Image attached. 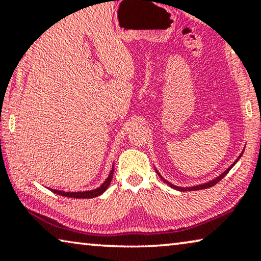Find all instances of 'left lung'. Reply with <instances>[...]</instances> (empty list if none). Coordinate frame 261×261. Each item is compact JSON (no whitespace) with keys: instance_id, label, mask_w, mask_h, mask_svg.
Listing matches in <instances>:
<instances>
[{"instance_id":"left-lung-1","label":"left lung","mask_w":261,"mask_h":261,"mask_svg":"<svg viewBox=\"0 0 261 261\" xmlns=\"http://www.w3.org/2000/svg\"><path fill=\"white\" fill-rule=\"evenodd\" d=\"M242 153H244V152H241V155H240L239 157H238V160L236 161V162H234V163L232 164V166H230L228 169H227L226 171H223L221 175L218 176V177L214 178V179H212V181H209V182H207V183H203V185H199V186H194V187H186V188H183V187H177V186H175V185H171L170 182H168L167 179H164V178L162 177V176H161V174H160L159 171H157V170H156V171H157V174L160 175V177L163 179V182H166L167 185H169V186L171 187V188H174V189H176V190H179V192H188V190H189V192H190V190H200V189H207V188H209V187H213V186H214V185H216V183H218L219 181H221V179H222L223 177H225V176H226L227 174H228V171L230 170V169H232L234 166H236V163L238 162V161H239V159H240V157L242 156Z\"/></svg>"}]
</instances>
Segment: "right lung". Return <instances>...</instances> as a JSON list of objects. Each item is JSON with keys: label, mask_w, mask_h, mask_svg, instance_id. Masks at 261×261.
I'll use <instances>...</instances> for the list:
<instances>
[{"label": "right lung", "mask_w": 261, "mask_h": 261, "mask_svg": "<svg viewBox=\"0 0 261 261\" xmlns=\"http://www.w3.org/2000/svg\"><path fill=\"white\" fill-rule=\"evenodd\" d=\"M115 167L112 166L111 171L108 176V178L105 179L104 183L101 186H99L98 188H95L93 190H86V192H62V190H57V189H50V192H53L54 194H58V195L61 196H66V197H74V199H92V197H97L99 195H101L102 193L108 189V187L110 186V183L112 181L113 177V172H115Z\"/></svg>", "instance_id": "1"}]
</instances>
